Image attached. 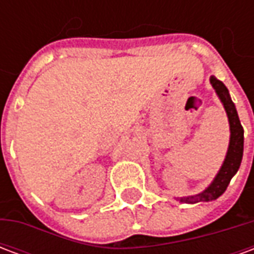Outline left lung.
I'll return each instance as SVG.
<instances>
[{
	"label": "left lung",
	"mask_w": 254,
	"mask_h": 254,
	"mask_svg": "<svg viewBox=\"0 0 254 254\" xmlns=\"http://www.w3.org/2000/svg\"><path fill=\"white\" fill-rule=\"evenodd\" d=\"M211 84H212V87L216 91V94L219 95L220 100L223 102L224 109H226V113H227V117H229L230 132H231L230 145L223 166H222V169L218 173L216 178L211 184V187L205 189L200 194L181 198V201L190 202V204L200 201H211V200H215L219 196H222L224 190L229 187L231 178L234 177L235 173L240 169L242 155H244V127L241 125L234 103H233V100L230 98L229 89L226 88V85L220 80L213 77V76L211 77Z\"/></svg>",
	"instance_id": "obj_1"
}]
</instances>
